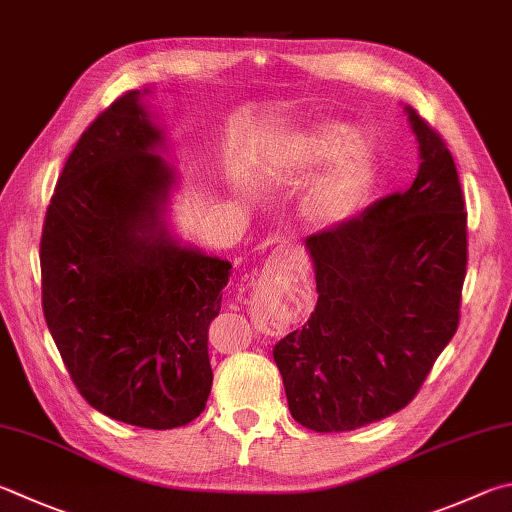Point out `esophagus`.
<instances>
[{"label": "esophagus", "mask_w": 512, "mask_h": 512, "mask_svg": "<svg viewBox=\"0 0 512 512\" xmlns=\"http://www.w3.org/2000/svg\"><path fill=\"white\" fill-rule=\"evenodd\" d=\"M268 271H277V268L284 266V255L282 253H273L271 257H268Z\"/></svg>", "instance_id": "34e87169"}]
</instances>
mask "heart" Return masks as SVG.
<instances>
[{
    "instance_id": "1",
    "label": "heart",
    "mask_w": 512,
    "mask_h": 512,
    "mask_svg": "<svg viewBox=\"0 0 512 512\" xmlns=\"http://www.w3.org/2000/svg\"><path fill=\"white\" fill-rule=\"evenodd\" d=\"M329 160L302 199L304 219L320 230L342 226L356 215L374 183L369 147L353 138V129L345 123H324L297 134L266 172L275 185L295 188Z\"/></svg>"
}]
</instances>
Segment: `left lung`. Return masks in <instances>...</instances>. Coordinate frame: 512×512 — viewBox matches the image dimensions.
<instances>
[{
    "label": "left lung",
    "instance_id": "1",
    "mask_svg": "<svg viewBox=\"0 0 512 512\" xmlns=\"http://www.w3.org/2000/svg\"><path fill=\"white\" fill-rule=\"evenodd\" d=\"M412 188L306 237L318 304L273 347L288 410L315 432H349L412 401L459 327L468 215L443 138L405 105Z\"/></svg>",
    "mask_w": 512,
    "mask_h": 512
}]
</instances>
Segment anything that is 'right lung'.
I'll use <instances>...</instances> for the list:
<instances>
[{"mask_svg": "<svg viewBox=\"0 0 512 512\" xmlns=\"http://www.w3.org/2000/svg\"><path fill=\"white\" fill-rule=\"evenodd\" d=\"M129 91L89 125L46 210L44 320L85 401L114 421L172 430L212 387L208 327L232 264L174 235L179 172L145 96Z\"/></svg>", "mask_w": 512, "mask_h": 512, "instance_id": "1", "label": "right lung"}]
</instances>
